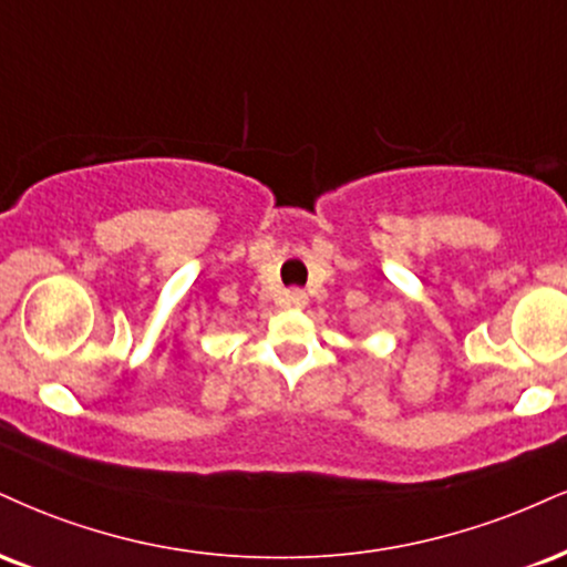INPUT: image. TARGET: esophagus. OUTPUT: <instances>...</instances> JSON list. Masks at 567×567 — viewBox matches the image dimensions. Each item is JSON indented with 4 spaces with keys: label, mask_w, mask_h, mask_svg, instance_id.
<instances>
[{
    "label": "esophagus",
    "mask_w": 567,
    "mask_h": 567,
    "mask_svg": "<svg viewBox=\"0 0 567 567\" xmlns=\"http://www.w3.org/2000/svg\"><path fill=\"white\" fill-rule=\"evenodd\" d=\"M285 303L292 306V309H303V306L309 303V296H306L303 290H288V296H285Z\"/></svg>",
    "instance_id": "34e87169"
}]
</instances>
